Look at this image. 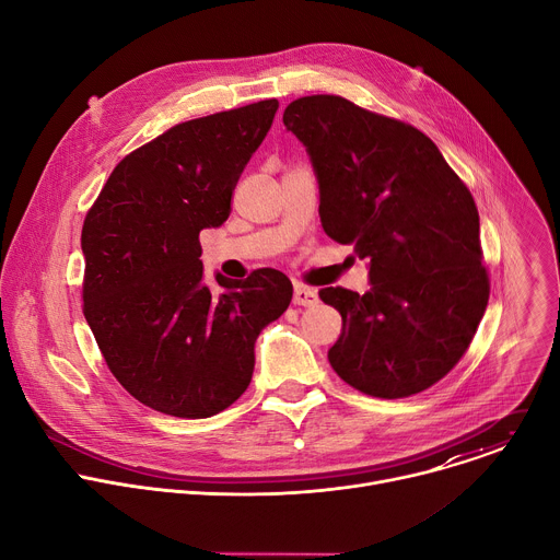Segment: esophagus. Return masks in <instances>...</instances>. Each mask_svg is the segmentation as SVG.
Listing matches in <instances>:
<instances>
[{
	"instance_id": "1",
	"label": "esophagus",
	"mask_w": 560,
	"mask_h": 560,
	"mask_svg": "<svg viewBox=\"0 0 560 560\" xmlns=\"http://www.w3.org/2000/svg\"><path fill=\"white\" fill-rule=\"evenodd\" d=\"M316 301H318L316 290H312V288H307V285H303V283H294V296H292V303H294V305H305V307H310V305H316Z\"/></svg>"
}]
</instances>
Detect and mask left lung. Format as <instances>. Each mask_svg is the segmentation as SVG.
Segmentation results:
<instances>
[{
  "instance_id": "obj_1",
  "label": "left lung",
  "mask_w": 560,
  "mask_h": 560,
  "mask_svg": "<svg viewBox=\"0 0 560 560\" xmlns=\"http://www.w3.org/2000/svg\"><path fill=\"white\" fill-rule=\"evenodd\" d=\"M307 150L326 234L368 261L370 290H318L343 318L328 350L363 394L404 398L441 381L465 354L490 299L478 210L434 141L337 95L283 113Z\"/></svg>"
}]
</instances>
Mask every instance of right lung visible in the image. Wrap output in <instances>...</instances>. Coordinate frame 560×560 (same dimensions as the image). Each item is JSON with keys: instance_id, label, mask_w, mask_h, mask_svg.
<instances>
[{"instance_id": "add662e5", "label": "right lung", "mask_w": 560, "mask_h": 560, "mask_svg": "<svg viewBox=\"0 0 560 560\" xmlns=\"http://www.w3.org/2000/svg\"><path fill=\"white\" fill-rule=\"evenodd\" d=\"M277 100L173 126L110 173L82 228L84 316L115 378L139 404L208 419L246 392L259 332L292 301L290 279L203 281L199 232L219 228Z\"/></svg>"}]
</instances>
